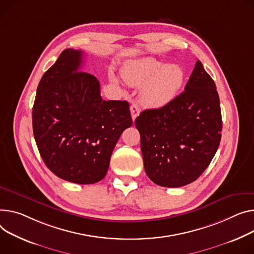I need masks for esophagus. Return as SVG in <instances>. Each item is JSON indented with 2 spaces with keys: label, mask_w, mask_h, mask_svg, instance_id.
<instances>
[{
  "label": "esophagus",
  "mask_w": 254,
  "mask_h": 254,
  "mask_svg": "<svg viewBox=\"0 0 254 254\" xmlns=\"http://www.w3.org/2000/svg\"><path fill=\"white\" fill-rule=\"evenodd\" d=\"M130 114H131L132 121L134 122V120H136L137 116H139V114H140V108L138 107L137 104L130 105Z\"/></svg>",
  "instance_id": "obj_1"
}]
</instances>
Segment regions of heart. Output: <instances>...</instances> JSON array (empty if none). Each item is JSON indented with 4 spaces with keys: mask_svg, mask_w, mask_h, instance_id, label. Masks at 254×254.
Returning <instances> with one entry per match:
<instances>
[{
    "mask_svg": "<svg viewBox=\"0 0 254 254\" xmlns=\"http://www.w3.org/2000/svg\"><path fill=\"white\" fill-rule=\"evenodd\" d=\"M127 83L140 87L142 103L158 108L170 103L177 96L185 80V71L178 64H164L152 57L128 62L122 71ZM113 80H116L112 76Z\"/></svg>",
    "mask_w": 254,
    "mask_h": 254,
    "instance_id": "b5f03b06",
    "label": "heart"
}]
</instances>
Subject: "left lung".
Instances as JSON below:
<instances>
[{"instance_id": "obj_1", "label": "left lung", "mask_w": 254, "mask_h": 254, "mask_svg": "<svg viewBox=\"0 0 254 254\" xmlns=\"http://www.w3.org/2000/svg\"><path fill=\"white\" fill-rule=\"evenodd\" d=\"M145 172L156 185L178 188L197 180L212 160L222 138V112L215 83L196 61L185 91L170 103L140 113Z\"/></svg>"}]
</instances>
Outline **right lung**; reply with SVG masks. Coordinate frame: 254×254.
Instances as JSON below:
<instances>
[{
  "label": "right lung",
  "mask_w": 254,
  "mask_h": 254,
  "mask_svg": "<svg viewBox=\"0 0 254 254\" xmlns=\"http://www.w3.org/2000/svg\"><path fill=\"white\" fill-rule=\"evenodd\" d=\"M80 50L66 49L44 73L32 108L33 136L49 170L75 184H95L132 120L127 101H105L99 80L80 71Z\"/></svg>",
  "instance_id": "add662e5"
}]
</instances>
